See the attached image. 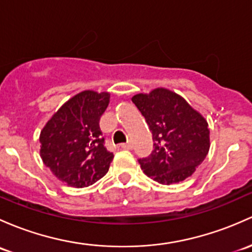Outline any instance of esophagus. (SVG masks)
<instances>
[{
  "mask_svg": "<svg viewBox=\"0 0 252 252\" xmlns=\"http://www.w3.org/2000/svg\"><path fill=\"white\" fill-rule=\"evenodd\" d=\"M121 147L124 148V150H131V144H129V142H126V144H121Z\"/></svg>",
  "mask_w": 252,
  "mask_h": 252,
  "instance_id": "obj_1",
  "label": "esophagus"
}]
</instances>
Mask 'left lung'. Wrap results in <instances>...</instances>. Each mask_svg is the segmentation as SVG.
Segmentation results:
<instances>
[{
	"label": "left lung",
	"instance_id": "8db88e82",
	"mask_svg": "<svg viewBox=\"0 0 252 252\" xmlns=\"http://www.w3.org/2000/svg\"><path fill=\"white\" fill-rule=\"evenodd\" d=\"M152 131L155 150L139 159L148 177L173 185L192 176L210 148L206 119L181 95L166 88L131 97Z\"/></svg>",
	"mask_w": 252,
	"mask_h": 252
}]
</instances>
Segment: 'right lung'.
I'll return each mask as SVG.
<instances>
[{
	"label": "right lung",
	"mask_w": 252,
	"mask_h": 252,
	"mask_svg": "<svg viewBox=\"0 0 252 252\" xmlns=\"http://www.w3.org/2000/svg\"><path fill=\"white\" fill-rule=\"evenodd\" d=\"M110 93L83 91L63 104L39 134L44 165L70 187H88L105 176L113 153L107 151L100 117Z\"/></svg>",
	"instance_id": "add662e5"
}]
</instances>
